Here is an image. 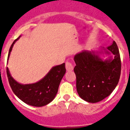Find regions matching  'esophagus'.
<instances>
[{"instance_id": "1", "label": "esophagus", "mask_w": 130, "mask_h": 130, "mask_svg": "<svg viewBox=\"0 0 130 130\" xmlns=\"http://www.w3.org/2000/svg\"><path fill=\"white\" fill-rule=\"evenodd\" d=\"M65 67H66V69L67 71H72L74 69V66L69 61H67L65 63Z\"/></svg>"}]
</instances>
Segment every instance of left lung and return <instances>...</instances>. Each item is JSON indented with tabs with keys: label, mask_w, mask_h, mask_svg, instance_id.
I'll list each match as a JSON object with an SVG mask.
<instances>
[{
	"label": "left lung",
	"mask_w": 130,
	"mask_h": 130,
	"mask_svg": "<svg viewBox=\"0 0 130 130\" xmlns=\"http://www.w3.org/2000/svg\"><path fill=\"white\" fill-rule=\"evenodd\" d=\"M100 54H112L103 60ZM76 89L85 101L95 103L110 95L118 84L121 76V62L116 42L99 51H83L75 55Z\"/></svg>",
	"instance_id": "1"
}]
</instances>
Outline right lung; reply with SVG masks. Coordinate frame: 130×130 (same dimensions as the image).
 Masks as SVG:
<instances>
[{
  "instance_id": "1",
  "label": "right lung",
  "mask_w": 130,
  "mask_h": 130,
  "mask_svg": "<svg viewBox=\"0 0 130 130\" xmlns=\"http://www.w3.org/2000/svg\"><path fill=\"white\" fill-rule=\"evenodd\" d=\"M20 37L17 38L11 45L8 60L14 43ZM6 70L9 83L14 94L25 103L36 107L47 105L54 99L58 92L59 83L66 72L65 64L63 63L53 67L39 82L32 84L23 85L13 78L8 67Z\"/></svg>"
}]
</instances>
